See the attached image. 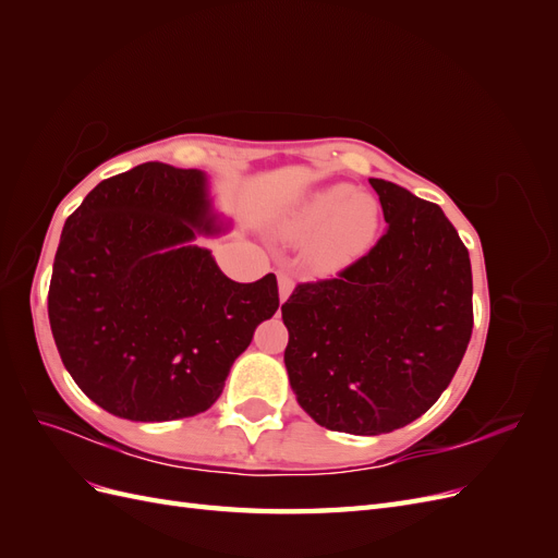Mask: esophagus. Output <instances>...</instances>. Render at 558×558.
Listing matches in <instances>:
<instances>
[{
	"mask_svg": "<svg viewBox=\"0 0 558 558\" xmlns=\"http://www.w3.org/2000/svg\"><path fill=\"white\" fill-rule=\"evenodd\" d=\"M277 277H279V298L283 302V300H289V295L293 291V277L289 272H283V269Z\"/></svg>",
	"mask_w": 558,
	"mask_h": 558,
	"instance_id": "34e87169",
	"label": "esophagus"
}]
</instances>
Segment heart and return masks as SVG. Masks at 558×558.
<instances>
[{
  "label": "heart",
  "instance_id": "1",
  "mask_svg": "<svg viewBox=\"0 0 558 558\" xmlns=\"http://www.w3.org/2000/svg\"><path fill=\"white\" fill-rule=\"evenodd\" d=\"M379 205L359 195L353 185L337 183L300 202L286 218L283 232L291 240L310 242V263L318 272H340L373 248L379 230Z\"/></svg>",
  "mask_w": 558,
  "mask_h": 558
}]
</instances>
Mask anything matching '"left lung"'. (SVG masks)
<instances>
[{
	"label": "left lung",
	"instance_id": "8db88e82",
	"mask_svg": "<svg viewBox=\"0 0 558 558\" xmlns=\"http://www.w3.org/2000/svg\"><path fill=\"white\" fill-rule=\"evenodd\" d=\"M386 232L335 279L298 283L281 305L283 363L318 426L379 435L442 396L472 335L468 248L445 211L369 179Z\"/></svg>",
	"mask_w": 558,
	"mask_h": 558
}]
</instances>
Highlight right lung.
Returning a JSON list of instances; mask_svg holds the SVG:
<instances>
[{
    "label": "right lung",
    "mask_w": 558,
    "mask_h": 558,
    "mask_svg": "<svg viewBox=\"0 0 558 558\" xmlns=\"http://www.w3.org/2000/svg\"><path fill=\"white\" fill-rule=\"evenodd\" d=\"M199 170L144 162L97 183L66 218L48 320L66 373L99 408L130 421L209 410L234 359L279 310L277 277L228 279Z\"/></svg>",
    "instance_id": "right-lung-1"
}]
</instances>
